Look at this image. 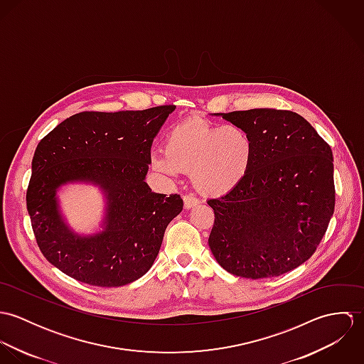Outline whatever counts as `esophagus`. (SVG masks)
<instances>
[{"label":"esophagus","instance_id":"obj_1","mask_svg":"<svg viewBox=\"0 0 364 364\" xmlns=\"http://www.w3.org/2000/svg\"><path fill=\"white\" fill-rule=\"evenodd\" d=\"M198 203H199V200L196 198H193V196H183V206H185L186 210L196 208Z\"/></svg>","mask_w":364,"mask_h":364}]
</instances>
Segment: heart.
Masks as SVG:
<instances>
[{"instance_id": "b5f03b06", "label": "heart", "mask_w": 364, "mask_h": 364, "mask_svg": "<svg viewBox=\"0 0 364 364\" xmlns=\"http://www.w3.org/2000/svg\"><path fill=\"white\" fill-rule=\"evenodd\" d=\"M164 146V151L153 153L151 166L169 178L191 172L195 191L213 199L230 195L242 183L254 156V140L245 129L218 127L200 119L173 126Z\"/></svg>"}]
</instances>
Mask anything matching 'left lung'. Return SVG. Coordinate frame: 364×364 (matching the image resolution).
<instances>
[{"label":"left lung","mask_w":364,"mask_h":364,"mask_svg":"<svg viewBox=\"0 0 364 364\" xmlns=\"http://www.w3.org/2000/svg\"><path fill=\"white\" fill-rule=\"evenodd\" d=\"M254 140L251 169L230 195L210 199L208 247L231 274L262 279L311 258L335 208L331 147L300 114L279 109L214 113Z\"/></svg>","instance_id":"obj_1"}]
</instances>
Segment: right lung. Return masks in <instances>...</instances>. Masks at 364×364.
I'll use <instances>...</instances> for the list:
<instances>
[{
  "label": "right lung",
  "instance_id": "add662e5",
  "mask_svg": "<svg viewBox=\"0 0 364 364\" xmlns=\"http://www.w3.org/2000/svg\"><path fill=\"white\" fill-rule=\"evenodd\" d=\"M176 106L81 112L38 144L26 206L45 258L70 277L117 287L144 276L159 252L166 225L182 211L179 195L146 182L150 150ZM98 187L105 198L100 230L77 233L62 214L58 192L67 184Z\"/></svg>",
  "mask_w": 364,
  "mask_h": 364
}]
</instances>
